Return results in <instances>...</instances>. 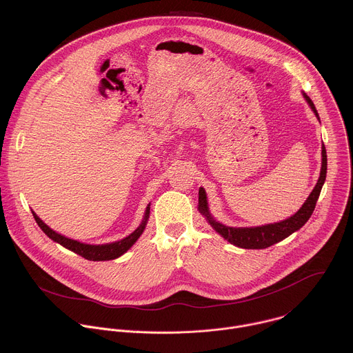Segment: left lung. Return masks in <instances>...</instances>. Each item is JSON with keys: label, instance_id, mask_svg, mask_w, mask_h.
<instances>
[{"label": "left lung", "instance_id": "left-lung-1", "mask_svg": "<svg viewBox=\"0 0 353 353\" xmlns=\"http://www.w3.org/2000/svg\"><path fill=\"white\" fill-rule=\"evenodd\" d=\"M303 97L308 103V105L311 107V110L314 111V114L316 115V118L319 119L318 111H316L312 101L305 94H303ZM326 171H327V156H326L325 145H322V167H321L319 179H318L315 188L310 193L308 199L303 203L302 208L294 216H291L287 220H283L280 223H273V224H266V225H259V227H238V228L227 227V225L216 221L213 219V216L210 214L203 188H200V190H199V210L202 216H205V219L212 225V228L216 232H219L231 245L242 248V249H266V248L285 239L295 231L301 230L303 225L307 223V220L311 217V214L314 212L315 203L318 201L319 193L325 183Z\"/></svg>", "mask_w": 353, "mask_h": 353}]
</instances>
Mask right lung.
<instances>
[{"mask_svg": "<svg viewBox=\"0 0 353 353\" xmlns=\"http://www.w3.org/2000/svg\"><path fill=\"white\" fill-rule=\"evenodd\" d=\"M150 205L145 209V214L144 219L141 221V224L137 227L136 231H133L129 236L118 241V242H112V243H105V245H85L69 238H65L61 234H57L55 231H52L49 225H46L38 216L35 212H32L35 221L38 223V225L41 227V230L50 238L51 241L59 243L61 246H63L65 249L70 250V252H76L79 255H81L85 259L90 261H108V259H115L118 256H121L122 254L128 252L136 242L137 239L141 236V234L145 230V225L148 223L150 219Z\"/></svg>", "mask_w": 353, "mask_h": 353, "instance_id": "1", "label": "right lung"}]
</instances>
